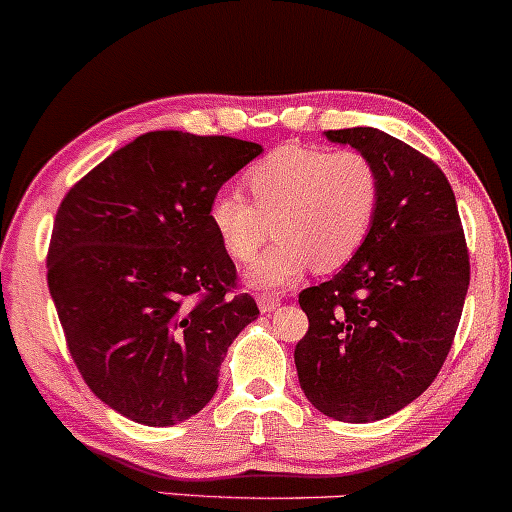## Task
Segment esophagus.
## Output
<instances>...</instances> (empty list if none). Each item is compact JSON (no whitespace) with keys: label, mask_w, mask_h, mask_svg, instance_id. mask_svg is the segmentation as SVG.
I'll return each instance as SVG.
<instances>
[{"label":"esophagus","mask_w":512,"mask_h":512,"mask_svg":"<svg viewBox=\"0 0 512 512\" xmlns=\"http://www.w3.org/2000/svg\"><path fill=\"white\" fill-rule=\"evenodd\" d=\"M280 307V298H276V295H258V310L263 312V315H268V312H276Z\"/></svg>","instance_id":"34e87169"}]
</instances>
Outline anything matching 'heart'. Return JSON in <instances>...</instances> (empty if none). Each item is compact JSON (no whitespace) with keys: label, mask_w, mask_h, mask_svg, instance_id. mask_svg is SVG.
I'll return each instance as SVG.
<instances>
[{"label":"heart","mask_w":512,"mask_h":512,"mask_svg":"<svg viewBox=\"0 0 512 512\" xmlns=\"http://www.w3.org/2000/svg\"><path fill=\"white\" fill-rule=\"evenodd\" d=\"M244 185L251 202L219 192L207 217L222 249L239 263H249L276 234L246 271L256 290L295 285L312 263L317 271L342 268L364 246L381 205L378 168L351 148H276L249 168Z\"/></svg>","instance_id":"b5f03b06"}]
</instances>
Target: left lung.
I'll return each mask as SVG.
<instances>
[{
  "label": "left lung",
  "mask_w": 512,
  "mask_h": 512,
  "mask_svg": "<svg viewBox=\"0 0 512 512\" xmlns=\"http://www.w3.org/2000/svg\"><path fill=\"white\" fill-rule=\"evenodd\" d=\"M324 136L371 158L381 205L359 254L300 293L310 327L295 346V368L322 415L376 422L437 378L464 310L469 251L437 163L371 126Z\"/></svg>",
  "instance_id": "1"
}]
</instances>
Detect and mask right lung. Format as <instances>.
Wrapping results in <instances>:
<instances>
[{
	"mask_svg": "<svg viewBox=\"0 0 512 512\" xmlns=\"http://www.w3.org/2000/svg\"><path fill=\"white\" fill-rule=\"evenodd\" d=\"M229 136L148 131L60 202L48 290L70 356L119 415L170 427L217 393L219 364L258 317L210 227L212 197L261 156Z\"/></svg>",
	"mask_w": 512,
	"mask_h": 512,
	"instance_id": "add662e5",
	"label": "right lung"
}]
</instances>
